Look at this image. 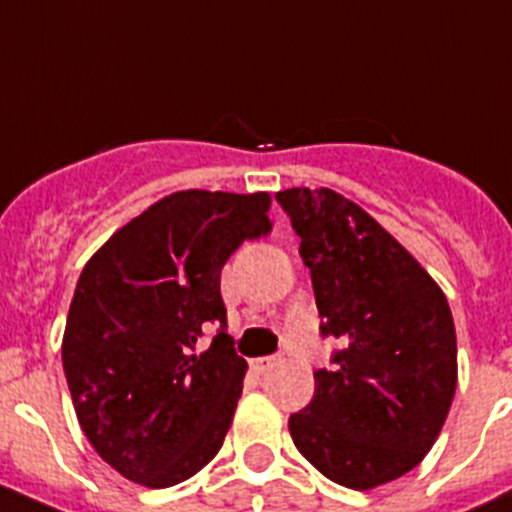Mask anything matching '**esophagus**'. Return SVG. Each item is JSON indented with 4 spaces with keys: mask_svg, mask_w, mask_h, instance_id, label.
Listing matches in <instances>:
<instances>
[{
    "mask_svg": "<svg viewBox=\"0 0 512 512\" xmlns=\"http://www.w3.org/2000/svg\"><path fill=\"white\" fill-rule=\"evenodd\" d=\"M276 363H279V358H274V355H264V358H253L251 360V370H253V373H266V370L274 368Z\"/></svg>",
    "mask_w": 512,
    "mask_h": 512,
    "instance_id": "34e87169",
    "label": "esophagus"
}]
</instances>
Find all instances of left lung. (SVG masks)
Instances as JSON below:
<instances>
[{"mask_svg": "<svg viewBox=\"0 0 512 512\" xmlns=\"http://www.w3.org/2000/svg\"><path fill=\"white\" fill-rule=\"evenodd\" d=\"M312 274L332 368L289 416L304 459L353 490L386 485L426 457L457 388V335L439 284L381 223L340 192H276Z\"/></svg>", "mask_w": 512, "mask_h": 512, "instance_id": "8db88e82", "label": "left lung"}]
</instances>
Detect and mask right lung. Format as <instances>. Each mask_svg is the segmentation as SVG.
<instances>
[{
  "instance_id": "add662e5",
  "label": "right lung",
  "mask_w": 512,
  "mask_h": 512,
  "mask_svg": "<svg viewBox=\"0 0 512 512\" xmlns=\"http://www.w3.org/2000/svg\"><path fill=\"white\" fill-rule=\"evenodd\" d=\"M269 205L266 192H172L83 269L65 322V381L83 434L126 480L172 487L223 447L248 365L225 332L220 269L243 241L269 236Z\"/></svg>"
}]
</instances>
